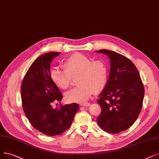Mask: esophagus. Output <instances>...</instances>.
Returning a JSON list of instances; mask_svg holds the SVG:
<instances>
[{
  "label": "esophagus",
  "instance_id": "1",
  "mask_svg": "<svg viewBox=\"0 0 159 159\" xmlns=\"http://www.w3.org/2000/svg\"><path fill=\"white\" fill-rule=\"evenodd\" d=\"M90 103L89 102H86V103H82V104H80V106L82 107H89L90 106Z\"/></svg>",
  "mask_w": 159,
  "mask_h": 159
}]
</instances>
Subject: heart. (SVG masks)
Wrapping results in <instances>:
<instances>
[{
    "instance_id": "heart-1",
    "label": "heart",
    "mask_w": 159,
    "mask_h": 159,
    "mask_svg": "<svg viewBox=\"0 0 159 159\" xmlns=\"http://www.w3.org/2000/svg\"><path fill=\"white\" fill-rule=\"evenodd\" d=\"M64 70L54 67L50 71L53 83L61 89H66L71 84L72 79L78 78V87L66 93L67 101L84 102L93 93H99L107 84L108 67L102 60H94L82 53H73L63 62Z\"/></svg>"
}]
</instances>
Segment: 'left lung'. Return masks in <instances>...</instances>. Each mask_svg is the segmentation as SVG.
<instances>
[{
	"mask_svg": "<svg viewBox=\"0 0 159 159\" xmlns=\"http://www.w3.org/2000/svg\"><path fill=\"white\" fill-rule=\"evenodd\" d=\"M110 60V70L105 88L98 103L101 112L97 118L99 126L109 133L116 134L129 129L142 110L144 88L134 64L123 55L106 49L97 51Z\"/></svg>",
	"mask_w": 159,
	"mask_h": 159,
	"instance_id": "1",
	"label": "left lung"
}]
</instances>
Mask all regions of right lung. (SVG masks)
<instances>
[{"label": "right lung", "mask_w": 159, "mask_h": 159, "mask_svg": "<svg viewBox=\"0 0 159 159\" xmlns=\"http://www.w3.org/2000/svg\"><path fill=\"white\" fill-rule=\"evenodd\" d=\"M61 52H50L37 58L23 80L20 94L26 117L31 125L48 136L59 135L70 127L79 108L77 103L53 108L63 96L50 77V64Z\"/></svg>", "instance_id": "right-lung-1"}]
</instances>
